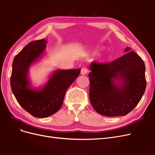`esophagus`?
Masks as SVG:
<instances>
[{
    "label": "esophagus",
    "instance_id": "obj_1",
    "mask_svg": "<svg viewBox=\"0 0 155 155\" xmlns=\"http://www.w3.org/2000/svg\"><path fill=\"white\" fill-rule=\"evenodd\" d=\"M88 72V69L86 67H83L81 70V75H85Z\"/></svg>",
    "mask_w": 155,
    "mask_h": 155
}]
</instances>
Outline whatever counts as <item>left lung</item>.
Returning <instances> with one entry per match:
<instances>
[{
    "mask_svg": "<svg viewBox=\"0 0 155 155\" xmlns=\"http://www.w3.org/2000/svg\"><path fill=\"white\" fill-rule=\"evenodd\" d=\"M130 50L127 47V54L112 62H92L89 67V98L94 109L101 115L125 116L143 95L146 88L145 64Z\"/></svg>",
    "mask_w": 155,
    "mask_h": 155,
    "instance_id": "1",
    "label": "left lung"
}]
</instances>
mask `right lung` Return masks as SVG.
I'll return each mask as SVG.
<instances>
[{"mask_svg":"<svg viewBox=\"0 0 155 155\" xmlns=\"http://www.w3.org/2000/svg\"><path fill=\"white\" fill-rule=\"evenodd\" d=\"M47 42L45 39L28 44L13 59L10 84L19 105L36 118H46L61 107L68 88L80 74V69L56 70L45 85L39 88L31 86L29 68L44 55Z\"/></svg>","mask_w":155,"mask_h":155,"instance_id":"obj_1","label":"right lung"}]
</instances>
